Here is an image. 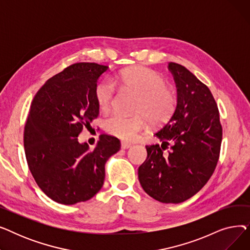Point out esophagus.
<instances>
[{
  "label": "esophagus",
  "mask_w": 250,
  "mask_h": 250,
  "mask_svg": "<svg viewBox=\"0 0 250 250\" xmlns=\"http://www.w3.org/2000/svg\"><path fill=\"white\" fill-rule=\"evenodd\" d=\"M121 145H122V148L125 149V150L132 147V144L128 143V142H125V141H122V142H121Z\"/></svg>",
  "instance_id": "esophagus-1"
}]
</instances>
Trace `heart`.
Returning a JSON list of instances; mask_svg holds the SVG:
<instances>
[{"instance_id":"1","label":"heart","mask_w":250,"mask_h":250,"mask_svg":"<svg viewBox=\"0 0 250 250\" xmlns=\"http://www.w3.org/2000/svg\"><path fill=\"white\" fill-rule=\"evenodd\" d=\"M115 83L133 91L138 95L133 116L113 113L105 120V129L110 135L124 140H133L147 126V118L153 125L167 121L175 108L176 97L172 89L165 86V79L158 73L145 67L122 71L111 80H102L95 88L99 107L108 109L115 98Z\"/></svg>"}]
</instances>
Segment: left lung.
<instances>
[{"label": "left lung", "mask_w": 250, "mask_h": 250, "mask_svg": "<svg viewBox=\"0 0 250 250\" xmlns=\"http://www.w3.org/2000/svg\"><path fill=\"white\" fill-rule=\"evenodd\" d=\"M177 88L173 114L146 146L147 159L138 170L143 189L156 201L182 203L212 176L219 159L222 125L209 89L186 67L169 62Z\"/></svg>", "instance_id": "8db88e82"}]
</instances>
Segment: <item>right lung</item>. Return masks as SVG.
I'll return each instance as SVG.
<instances>
[{
  "mask_svg": "<svg viewBox=\"0 0 250 250\" xmlns=\"http://www.w3.org/2000/svg\"><path fill=\"white\" fill-rule=\"evenodd\" d=\"M108 70L78 62L45 82L34 96L24 128V149L37 186L62 205L90 200L101 189L105 163L121 149L118 139L100 135L96 147L79 143L83 126L98 116V79Z\"/></svg>",
  "mask_w": 250,
  "mask_h": 250,
  "instance_id": "add662e5",
  "label": "right lung"
}]
</instances>
